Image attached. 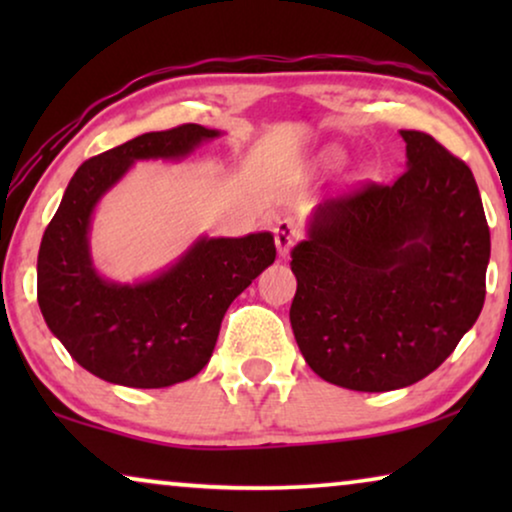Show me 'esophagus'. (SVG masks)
Instances as JSON below:
<instances>
[{"label": "esophagus", "instance_id": "34e87169", "mask_svg": "<svg viewBox=\"0 0 512 512\" xmlns=\"http://www.w3.org/2000/svg\"><path fill=\"white\" fill-rule=\"evenodd\" d=\"M272 230H275V244H277L279 256H286V254H289V249L298 242V237H300L298 221L293 219V216H284V219H277L275 228H272Z\"/></svg>", "mask_w": 512, "mask_h": 512}]
</instances>
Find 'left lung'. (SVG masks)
Returning <instances> with one entry per match:
<instances>
[{
	"label": "left lung",
	"instance_id": "8db88e82",
	"mask_svg": "<svg viewBox=\"0 0 512 512\" xmlns=\"http://www.w3.org/2000/svg\"><path fill=\"white\" fill-rule=\"evenodd\" d=\"M408 170L324 200L291 251V328L321 380L354 391L433 373L485 305L489 226L464 160L401 130Z\"/></svg>",
	"mask_w": 512,
	"mask_h": 512
}]
</instances>
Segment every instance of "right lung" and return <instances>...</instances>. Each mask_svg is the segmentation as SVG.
Returning <instances> with one entry per match:
<instances>
[{
  "mask_svg": "<svg viewBox=\"0 0 512 512\" xmlns=\"http://www.w3.org/2000/svg\"><path fill=\"white\" fill-rule=\"evenodd\" d=\"M219 130L186 123L146 132L74 172L41 237L37 300L72 359L104 382L163 389L191 380L212 359L230 303L275 263L272 233L202 235L172 265L135 284L111 282L90 256L97 202L137 160H181Z\"/></svg>",
  "mask_w": 512,
  "mask_h": 512,
  "instance_id": "1",
  "label": "right lung"
}]
</instances>
